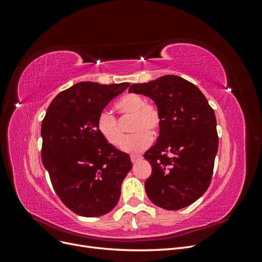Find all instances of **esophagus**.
Masks as SVG:
<instances>
[{
	"mask_svg": "<svg viewBox=\"0 0 262 262\" xmlns=\"http://www.w3.org/2000/svg\"><path fill=\"white\" fill-rule=\"evenodd\" d=\"M140 160H142V156L141 155H131V162L134 164V163H137L138 161H140Z\"/></svg>",
	"mask_w": 262,
	"mask_h": 262,
	"instance_id": "obj_1",
	"label": "esophagus"
}]
</instances>
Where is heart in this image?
I'll list each match as a JSON object with an SVG mask.
<instances>
[{
  "label": "heart",
  "instance_id": "obj_1",
  "mask_svg": "<svg viewBox=\"0 0 262 262\" xmlns=\"http://www.w3.org/2000/svg\"><path fill=\"white\" fill-rule=\"evenodd\" d=\"M117 110L121 117H132L130 131L134 132L124 141L123 132L118 119L108 110L101 112L97 118V130L110 145L119 147L129 153L144 150L161 129L162 115L158 108L146 104L143 97L137 94H130L118 101Z\"/></svg>",
  "mask_w": 262,
  "mask_h": 262
}]
</instances>
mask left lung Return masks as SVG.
Instances as JSON below:
<instances>
[{
    "label": "left lung",
    "instance_id": "8db88e82",
    "mask_svg": "<svg viewBox=\"0 0 262 262\" xmlns=\"http://www.w3.org/2000/svg\"><path fill=\"white\" fill-rule=\"evenodd\" d=\"M129 92L154 100L162 115L160 136L144 154L152 166L146 194L162 209L186 208L211 184L219 147L214 110L194 84L177 75L132 84Z\"/></svg>",
    "mask_w": 262,
    "mask_h": 262
}]
</instances>
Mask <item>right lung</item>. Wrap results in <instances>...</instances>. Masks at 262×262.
<instances>
[{"instance_id": "right-lung-1", "label": "right lung", "mask_w": 262, "mask_h": 262, "mask_svg": "<svg viewBox=\"0 0 262 262\" xmlns=\"http://www.w3.org/2000/svg\"><path fill=\"white\" fill-rule=\"evenodd\" d=\"M129 85L77 83L55 96L42 120V164L55 193L77 215L96 217L112 211L132 168L129 154L97 130L99 114Z\"/></svg>"}]
</instances>
